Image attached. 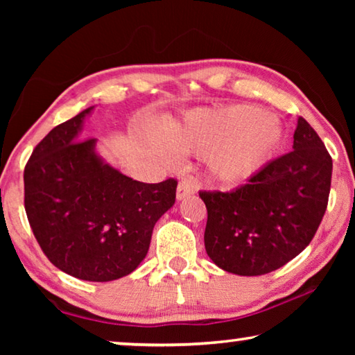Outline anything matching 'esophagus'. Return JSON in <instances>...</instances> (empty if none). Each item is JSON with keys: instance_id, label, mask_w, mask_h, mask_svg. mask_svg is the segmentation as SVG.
<instances>
[{"instance_id": "esophagus-1", "label": "esophagus", "mask_w": 355, "mask_h": 355, "mask_svg": "<svg viewBox=\"0 0 355 355\" xmlns=\"http://www.w3.org/2000/svg\"><path fill=\"white\" fill-rule=\"evenodd\" d=\"M196 194V184L191 180H182L177 186V200H184L186 197Z\"/></svg>"}]
</instances>
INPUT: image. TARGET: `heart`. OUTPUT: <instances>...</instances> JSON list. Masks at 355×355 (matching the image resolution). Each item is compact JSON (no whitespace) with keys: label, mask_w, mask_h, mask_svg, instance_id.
I'll use <instances>...</instances> for the list:
<instances>
[{"label":"heart","mask_w":355,"mask_h":355,"mask_svg":"<svg viewBox=\"0 0 355 355\" xmlns=\"http://www.w3.org/2000/svg\"><path fill=\"white\" fill-rule=\"evenodd\" d=\"M167 141L183 153L207 155L209 177L236 186L266 166L284 141V128L261 107L228 105L189 111Z\"/></svg>","instance_id":"obj_1"}]
</instances>
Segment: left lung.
<instances>
[{"mask_svg": "<svg viewBox=\"0 0 355 355\" xmlns=\"http://www.w3.org/2000/svg\"><path fill=\"white\" fill-rule=\"evenodd\" d=\"M293 150L232 192H200L208 220L205 249L216 266L236 275L272 272L313 239L326 213L332 158L302 117Z\"/></svg>", "mask_w": 355, "mask_h": 355, "instance_id": "8db88e82", "label": "left lung"}]
</instances>
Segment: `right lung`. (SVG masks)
Listing matches in <instances>:
<instances>
[{
	"label": "right lung",
	"mask_w": 355,
	"mask_h": 355,
	"mask_svg": "<svg viewBox=\"0 0 355 355\" xmlns=\"http://www.w3.org/2000/svg\"><path fill=\"white\" fill-rule=\"evenodd\" d=\"M95 106L53 128L25 167V209L34 236L56 268L87 282L125 277L146 258L153 227L175 203V180L148 184L80 141Z\"/></svg>",
	"instance_id": "add662e5"
}]
</instances>
